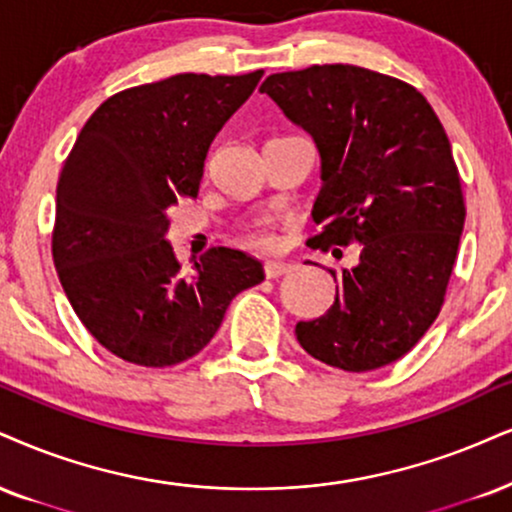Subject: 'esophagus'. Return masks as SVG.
Here are the masks:
<instances>
[{"label": "esophagus", "mask_w": 512, "mask_h": 512, "mask_svg": "<svg viewBox=\"0 0 512 512\" xmlns=\"http://www.w3.org/2000/svg\"><path fill=\"white\" fill-rule=\"evenodd\" d=\"M266 277H280V275H287L289 270H292V263H285V261H266Z\"/></svg>", "instance_id": "esophagus-1"}]
</instances>
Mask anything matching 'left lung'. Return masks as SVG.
Instances as JSON below:
<instances>
[{"mask_svg":"<svg viewBox=\"0 0 512 512\" xmlns=\"http://www.w3.org/2000/svg\"><path fill=\"white\" fill-rule=\"evenodd\" d=\"M261 92L320 151L311 216L323 230L308 244H361L330 311L296 339L346 372L399 361L437 320L465 225L444 125L408 82L344 63L268 75Z\"/></svg>","mask_w":512,"mask_h":512,"instance_id":"obj_1","label":"left lung"}]
</instances>
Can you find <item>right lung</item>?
Segmentation results:
<instances>
[{"label": "right lung", "mask_w": 512, "mask_h": 512, "mask_svg": "<svg viewBox=\"0 0 512 512\" xmlns=\"http://www.w3.org/2000/svg\"><path fill=\"white\" fill-rule=\"evenodd\" d=\"M246 75L180 73L113 94L80 130L56 185L54 266L73 311L113 356L166 368L197 356L254 256L213 246L182 273L168 208L197 197L208 147L256 90Z\"/></svg>", "instance_id": "right-lung-1"}]
</instances>
